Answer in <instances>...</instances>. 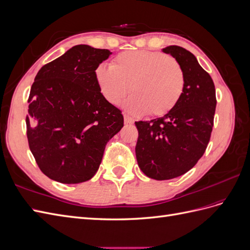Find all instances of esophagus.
Instances as JSON below:
<instances>
[{"instance_id": "obj_1", "label": "esophagus", "mask_w": 250, "mask_h": 250, "mask_svg": "<svg viewBox=\"0 0 250 250\" xmlns=\"http://www.w3.org/2000/svg\"><path fill=\"white\" fill-rule=\"evenodd\" d=\"M124 122H125V124H132L133 119L130 116H128L125 113V115H124Z\"/></svg>"}]
</instances>
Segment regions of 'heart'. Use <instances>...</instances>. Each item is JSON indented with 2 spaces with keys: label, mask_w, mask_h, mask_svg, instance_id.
<instances>
[{
  "label": "heart",
  "mask_w": 250,
  "mask_h": 250,
  "mask_svg": "<svg viewBox=\"0 0 250 250\" xmlns=\"http://www.w3.org/2000/svg\"><path fill=\"white\" fill-rule=\"evenodd\" d=\"M95 77L103 98L118 105L126 95L127 111L134 116L161 117L174 109L184 94L186 75L176 58L154 51H126L110 66L96 67Z\"/></svg>",
  "instance_id": "1"
}]
</instances>
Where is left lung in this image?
Wrapping results in <instances>:
<instances>
[{
	"instance_id": "obj_1",
	"label": "left lung",
	"mask_w": 250,
	"mask_h": 250,
	"mask_svg": "<svg viewBox=\"0 0 250 250\" xmlns=\"http://www.w3.org/2000/svg\"><path fill=\"white\" fill-rule=\"evenodd\" d=\"M163 52L183 66L186 86L179 102L167 115L135 122L139 167L156 180L178 177L197 164L210 139L217 104L213 79L190 51L169 46Z\"/></svg>"
}]
</instances>
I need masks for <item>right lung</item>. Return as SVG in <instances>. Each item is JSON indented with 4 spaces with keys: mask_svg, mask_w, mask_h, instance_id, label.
<instances>
[{
    "mask_svg": "<svg viewBox=\"0 0 250 250\" xmlns=\"http://www.w3.org/2000/svg\"><path fill=\"white\" fill-rule=\"evenodd\" d=\"M110 54L78 44L35 76L26 117L29 148L41 171L58 183L92 178L107 142L124 126L122 112L104 99L95 77Z\"/></svg>",
    "mask_w": 250,
    "mask_h": 250,
    "instance_id": "right-lung-1",
    "label": "right lung"
}]
</instances>
